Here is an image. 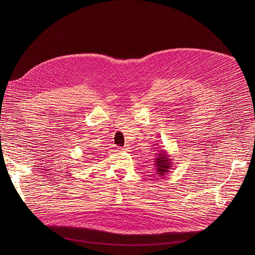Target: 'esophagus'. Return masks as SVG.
<instances>
[{"label": "esophagus", "instance_id": "esophagus-1", "mask_svg": "<svg viewBox=\"0 0 255 255\" xmlns=\"http://www.w3.org/2000/svg\"><path fill=\"white\" fill-rule=\"evenodd\" d=\"M120 150H123V151H124V150H126V148H120Z\"/></svg>", "mask_w": 255, "mask_h": 255}]
</instances>
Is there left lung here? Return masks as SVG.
I'll list each match as a JSON object with an SVG mask.
<instances>
[{
	"label": "left lung",
	"instance_id": "1",
	"mask_svg": "<svg viewBox=\"0 0 255 255\" xmlns=\"http://www.w3.org/2000/svg\"><path fill=\"white\" fill-rule=\"evenodd\" d=\"M154 160H155L154 161L155 170H156L157 174L163 176L167 172H169V170L171 169L172 159L170 158V155L166 152V150H164V149L158 150Z\"/></svg>",
	"mask_w": 255,
	"mask_h": 255
}]
</instances>
